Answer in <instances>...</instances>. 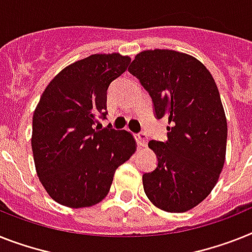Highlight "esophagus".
I'll use <instances>...</instances> for the list:
<instances>
[{"instance_id":"esophagus-1","label":"esophagus","mask_w":252,"mask_h":252,"mask_svg":"<svg viewBox=\"0 0 252 252\" xmlns=\"http://www.w3.org/2000/svg\"><path fill=\"white\" fill-rule=\"evenodd\" d=\"M136 141L137 143H138L139 147H146V145H147V136H146V133H137Z\"/></svg>"}]
</instances>
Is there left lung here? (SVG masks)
Segmentation results:
<instances>
[{
  "label": "left lung",
  "instance_id": "8db88e82",
  "mask_svg": "<svg viewBox=\"0 0 252 252\" xmlns=\"http://www.w3.org/2000/svg\"><path fill=\"white\" fill-rule=\"evenodd\" d=\"M128 70L150 94L158 119L168 122L166 142L150 141L158 166L142 177L156 208L185 213L208 197L225 161L227 119L210 71L173 50L137 54Z\"/></svg>",
  "mask_w": 252,
  "mask_h": 252
}]
</instances>
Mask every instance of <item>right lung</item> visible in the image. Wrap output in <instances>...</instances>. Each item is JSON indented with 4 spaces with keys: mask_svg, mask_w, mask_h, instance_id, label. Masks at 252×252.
<instances>
[{
    "mask_svg": "<svg viewBox=\"0 0 252 252\" xmlns=\"http://www.w3.org/2000/svg\"><path fill=\"white\" fill-rule=\"evenodd\" d=\"M129 56L94 54L67 65L43 91L33 114L35 172L50 197L90 208L109 193L115 170L136 151L132 133L95 126L106 116L107 88Z\"/></svg>",
    "mask_w": 252,
    "mask_h": 252,
    "instance_id": "right-lung-1",
    "label": "right lung"
}]
</instances>
